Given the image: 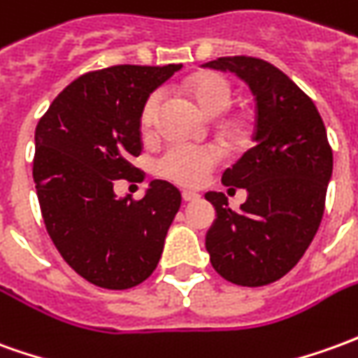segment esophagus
<instances>
[{"instance_id": "34e87169", "label": "esophagus", "mask_w": 358, "mask_h": 358, "mask_svg": "<svg viewBox=\"0 0 358 358\" xmlns=\"http://www.w3.org/2000/svg\"><path fill=\"white\" fill-rule=\"evenodd\" d=\"M182 199L184 201H196V199H199V194H196V192H182Z\"/></svg>"}]
</instances>
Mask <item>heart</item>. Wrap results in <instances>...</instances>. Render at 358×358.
Masks as SVG:
<instances>
[{
	"label": "heart",
	"instance_id": "b5f03b06",
	"mask_svg": "<svg viewBox=\"0 0 358 358\" xmlns=\"http://www.w3.org/2000/svg\"><path fill=\"white\" fill-rule=\"evenodd\" d=\"M182 91L189 101L196 102V106L205 116L217 118L224 114L232 106L234 89L232 83L221 73H199L189 77ZM161 108V92H153L147 96L141 108V127L149 131ZM242 129V122L232 120L224 124V134H238ZM221 161V153L215 147H196V145H171L155 162L157 176L171 180L178 186H199L207 174L213 171Z\"/></svg>",
	"mask_w": 358,
	"mask_h": 358
}]
</instances>
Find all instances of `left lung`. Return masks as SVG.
Masks as SVG:
<instances>
[{"label": "left lung", "instance_id": "left-lung-1", "mask_svg": "<svg viewBox=\"0 0 358 358\" xmlns=\"http://www.w3.org/2000/svg\"><path fill=\"white\" fill-rule=\"evenodd\" d=\"M205 67L236 73L256 96V145L222 174L248 199L232 211L224 194H205L217 211L205 248L222 279L264 287L289 273L316 236L334 153L312 99L273 64L231 56Z\"/></svg>", "mask_w": 358, "mask_h": 358}]
</instances>
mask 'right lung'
<instances>
[{
	"label": "right lung",
	"instance_id": "obj_1",
	"mask_svg": "<svg viewBox=\"0 0 358 358\" xmlns=\"http://www.w3.org/2000/svg\"><path fill=\"white\" fill-rule=\"evenodd\" d=\"M169 66H112L69 83L40 118L32 178L50 238L75 273L124 291L143 283L159 264L178 213L176 187L153 180L141 199L116 197L114 182L143 180L141 108L178 71Z\"/></svg>",
	"mask_w": 358,
	"mask_h": 358
}]
</instances>
